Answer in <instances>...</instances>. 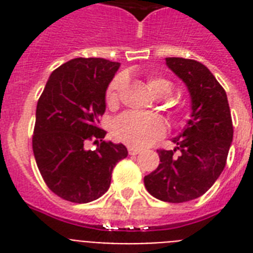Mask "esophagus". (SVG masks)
Wrapping results in <instances>:
<instances>
[{"label": "esophagus", "instance_id": "34e87169", "mask_svg": "<svg viewBox=\"0 0 253 253\" xmlns=\"http://www.w3.org/2000/svg\"><path fill=\"white\" fill-rule=\"evenodd\" d=\"M140 148H136V147H128V154L130 155H138L140 154Z\"/></svg>", "mask_w": 253, "mask_h": 253}]
</instances>
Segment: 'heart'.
I'll return each instance as SVG.
<instances>
[{
    "mask_svg": "<svg viewBox=\"0 0 253 253\" xmlns=\"http://www.w3.org/2000/svg\"><path fill=\"white\" fill-rule=\"evenodd\" d=\"M123 86L125 79L122 76H117L111 80L105 94L107 107L114 109L118 106ZM147 86L158 97H166L172 91V84L163 77H150L147 80ZM113 134L118 140L130 146L146 147L152 144L164 134V123L156 115L127 111L114 121Z\"/></svg>",
    "mask_w": 253,
    "mask_h": 253,
    "instance_id": "b5f03b06",
    "label": "heart"
}]
</instances>
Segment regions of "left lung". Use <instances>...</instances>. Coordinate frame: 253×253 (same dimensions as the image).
Returning <instances> with one entry per match:
<instances>
[{"label": "left lung", "instance_id": "8db88e82", "mask_svg": "<svg viewBox=\"0 0 253 253\" xmlns=\"http://www.w3.org/2000/svg\"><path fill=\"white\" fill-rule=\"evenodd\" d=\"M167 65L184 81L192 97V115L174 150H158L160 164L144 177L151 196L181 204L208 192L223 170L234 135L227 94L200 61L167 57ZM180 154L175 155V151Z\"/></svg>", "mask_w": 253, "mask_h": 253}]
</instances>
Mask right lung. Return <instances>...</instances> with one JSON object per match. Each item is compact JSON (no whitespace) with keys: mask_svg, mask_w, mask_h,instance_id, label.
<instances>
[{"mask_svg":"<svg viewBox=\"0 0 253 253\" xmlns=\"http://www.w3.org/2000/svg\"><path fill=\"white\" fill-rule=\"evenodd\" d=\"M119 63L77 57L56 68L38 99L33 151L43 180L57 197L73 204L97 200L110 186L115 164L127 148L103 140L99 119L107 85ZM89 142L94 150L87 148Z\"/></svg>","mask_w":253,"mask_h":253,"instance_id":"right-lung-1","label":"right lung"}]
</instances>
